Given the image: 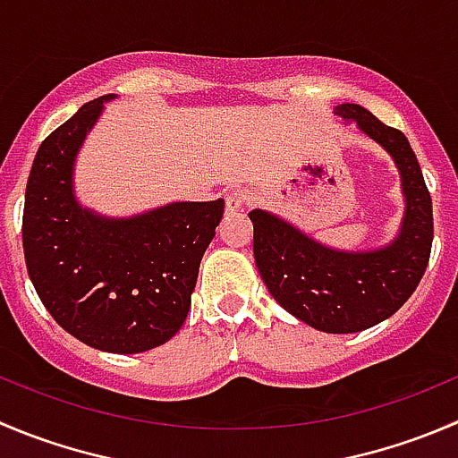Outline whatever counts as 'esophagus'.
Segmentation results:
<instances>
[{
    "instance_id": "obj_1",
    "label": "esophagus",
    "mask_w": 458,
    "mask_h": 458,
    "mask_svg": "<svg viewBox=\"0 0 458 458\" xmlns=\"http://www.w3.org/2000/svg\"><path fill=\"white\" fill-rule=\"evenodd\" d=\"M248 203H250V192H246V190H234V192L225 194V212L228 215H237Z\"/></svg>"
}]
</instances>
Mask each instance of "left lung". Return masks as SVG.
Segmentation results:
<instances>
[{"label":"left lung","mask_w":458,"mask_h":458,"mask_svg":"<svg viewBox=\"0 0 458 458\" xmlns=\"http://www.w3.org/2000/svg\"><path fill=\"white\" fill-rule=\"evenodd\" d=\"M335 114L353 121L392 154L407 199L396 242L371 252H342L322 246L264 210H252V250L270 295L297 319L327 333H358L396 313L419 286L429 252L432 197L416 154L401 130L385 125L360 105Z\"/></svg>","instance_id":"8db88e82"}]
</instances>
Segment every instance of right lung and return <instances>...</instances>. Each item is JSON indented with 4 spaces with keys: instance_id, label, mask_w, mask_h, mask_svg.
Instances as JSON below:
<instances>
[{
    "instance_id": "add662e5",
    "label": "right lung",
    "mask_w": 458,
    "mask_h": 458,
    "mask_svg": "<svg viewBox=\"0 0 458 458\" xmlns=\"http://www.w3.org/2000/svg\"><path fill=\"white\" fill-rule=\"evenodd\" d=\"M111 98L84 102L42 140L26 183L21 242L30 282L66 333L100 352L140 353L183 327L224 199L131 219L82 210L71 188L75 154Z\"/></svg>"
}]
</instances>
